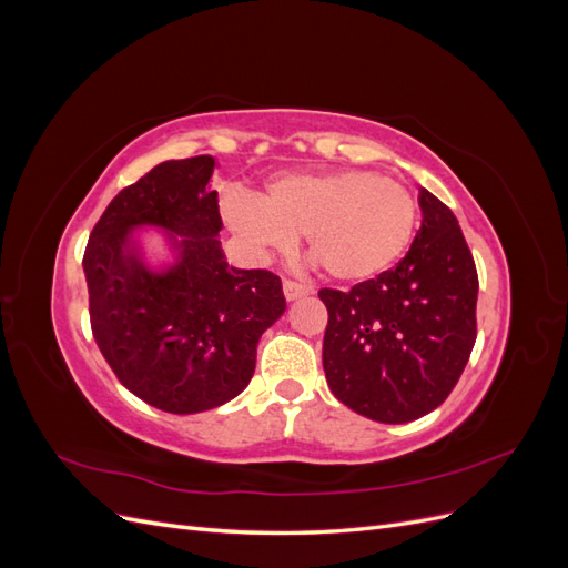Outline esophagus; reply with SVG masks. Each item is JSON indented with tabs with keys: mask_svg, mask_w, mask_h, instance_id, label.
<instances>
[{
	"mask_svg": "<svg viewBox=\"0 0 568 568\" xmlns=\"http://www.w3.org/2000/svg\"><path fill=\"white\" fill-rule=\"evenodd\" d=\"M307 294H311V286L298 284L294 280H284V296H286V301H296V298L307 296Z\"/></svg>",
	"mask_w": 568,
	"mask_h": 568,
	"instance_id": "34e87169",
	"label": "esophagus"
}]
</instances>
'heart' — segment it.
Wrapping results in <instances>:
<instances>
[{"mask_svg":"<svg viewBox=\"0 0 568 568\" xmlns=\"http://www.w3.org/2000/svg\"><path fill=\"white\" fill-rule=\"evenodd\" d=\"M225 215L255 257L284 251L305 234L315 261L338 282L386 272L417 230L415 196L374 170L274 178L263 199H230Z\"/></svg>","mask_w":568,"mask_h":568,"instance_id":"1","label":"heart"}]
</instances>
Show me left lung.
<instances>
[{"mask_svg":"<svg viewBox=\"0 0 568 568\" xmlns=\"http://www.w3.org/2000/svg\"><path fill=\"white\" fill-rule=\"evenodd\" d=\"M407 255L351 291L320 288L322 365L336 398L374 422L405 424L448 398L476 343L478 274L453 211L422 189Z\"/></svg>","mask_w":568,"mask_h":568,"instance_id":"left-lung-1","label":"left lung"}]
</instances>
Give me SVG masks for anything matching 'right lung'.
I'll use <instances>...</instances> for the list:
<instances>
[{
  "mask_svg": "<svg viewBox=\"0 0 568 568\" xmlns=\"http://www.w3.org/2000/svg\"><path fill=\"white\" fill-rule=\"evenodd\" d=\"M213 170V156L151 168L109 203L82 257L101 355L130 393L170 415L242 393L257 341L286 311L277 274L227 265ZM142 224L171 234L175 266L151 273L143 265L129 236Z\"/></svg>",
  "mask_w": 568,
  "mask_h": 568,
  "instance_id": "right-lung-1",
  "label": "right lung"
}]
</instances>
